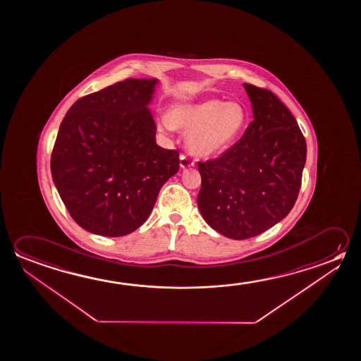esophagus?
<instances>
[{
	"instance_id": "obj_1",
	"label": "esophagus",
	"mask_w": 361,
	"mask_h": 361,
	"mask_svg": "<svg viewBox=\"0 0 361 361\" xmlns=\"http://www.w3.org/2000/svg\"><path fill=\"white\" fill-rule=\"evenodd\" d=\"M192 166H194V162L188 159L185 154L180 156V167L181 169H189V167H192Z\"/></svg>"
}]
</instances>
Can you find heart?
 Segmentation results:
<instances>
[{
	"instance_id": "b5f03b06",
	"label": "heart",
	"mask_w": 361,
	"mask_h": 361,
	"mask_svg": "<svg viewBox=\"0 0 361 361\" xmlns=\"http://www.w3.org/2000/svg\"><path fill=\"white\" fill-rule=\"evenodd\" d=\"M247 121L248 113L242 103L209 98L173 104L169 116L161 117L159 128L189 133L186 145L190 154L212 157L223 154L237 141Z\"/></svg>"
}]
</instances>
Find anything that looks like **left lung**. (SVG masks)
I'll use <instances>...</instances> for the list:
<instances>
[{
  "label": "left lung",
  "instance_id": "obj_1",
  "mask_svg": "<svg viewBox=\"0 0 361 361\" xmlns=\"http://www.w3.org/2000/svg\"><path fill=\"white\" fill-rule=\"evenodd\" d=\"M253 121L233 147L199 162L197 207L214 231L243 240L286 218L300 192L307 147L290 109L271 90L243 84Z\"/></svg>",
  "mask_w": 361,
  "mask_h": 361
}]
</instances>
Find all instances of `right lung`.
<instances>
[{"mask_svg": "<svg viewBox=\"0 0 361 361\" xmlns=\"http://www.w3.org/2000/svg\"><path fill=\"white\" fill-rule=\"evenodd\" d=\"M159 84L126 79L75 102L60 124L51 175L71 218L103 237H123L147 220L178 152L156 143L148 104Z\"/></svg>", "mask_w": 361, "mask_h": 361, "instance_id": "add662e5", "label": "right lung"}]
</instances>
